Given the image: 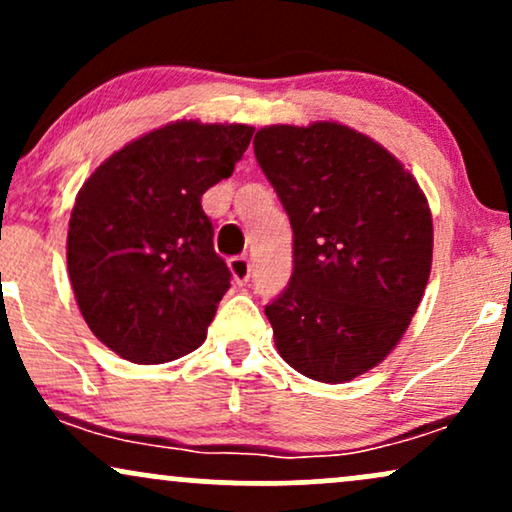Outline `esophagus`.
Here are the masks:
<instances>
[{"mask_svg": "<svg viewBox=\"0 0 512 512\" xmlns=\"http://www.w3.org/2000/svg\"><path fill=\"white\" fill-rule=\"evenodd\" d=\"M228 269H231L236 284H248L250 281V260L245 255L231 257V260H228Z\"/></svg>", "mask_w": 512, "mask_h": 512, "instance_id": "esophagus-1", "label": "esophagus"}]
</instances>
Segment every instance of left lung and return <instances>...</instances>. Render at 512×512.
<instances>
[{"label":"left lung","instance_id":"1","mask_svg":"<svg viewBox=\"0 0 512 512\" xmlns=\"http://www.w3.org/2000/svg\"><path fill=\"white\" fill-rule=\"evenodd\" d=\"M262 173L293 228V274L264 308L281 358L320 383L375 368L407 332L433 260L419 182L385 146L339 125H269Z\"/></svg>","mask_w":512,"mask_h":512}]
</instances>
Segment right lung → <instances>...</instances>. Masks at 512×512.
Wrapping results in <instances>:
<instances>
[{
  "mask_svg": "<svg viewBox=\"0 0 512 512\" xmlns=\"http://www.w3.org/2000/svg\"><path fill=\"white\" fill-rule=\"evenodd\" d=\"M255 127L178 120L115 151L76 195L67 269L86 325L132 363H168L207 339L231 272L202 195L228 178Z\"/></svg>",
  "mask_w": 512,
  "mask_h": 512,
  "instance_id": "add662e5",
  "label": "right lung"
}]
</instances>
